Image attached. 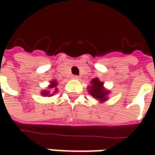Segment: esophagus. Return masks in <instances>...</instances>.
Here are the masks:
<instances>
[{"mask_svg":"<svg viewBox=\"0 0 155 155\" xmlns=\"http://www.w3.org/2000/svg\"><path fill=\"white\" fill-rule=\"evenodd\" d=\"M79 76L78 75H73V79H75V80H78L79 79Z\"/></svg>","mask_w":155,"mask_h":155,"instance_id":"esophagus-1","label":"esophagus"}]
</instances>
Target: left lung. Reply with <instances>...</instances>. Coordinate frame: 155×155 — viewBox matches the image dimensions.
I'll return each instance as SVG.
<instances>
[{
    "label": "left lung",
    "mask_w": 155,
    "mask_h": 155,
    "mask_svg": "<svg viewBox=\"0 0 155 155\" xmlns=\"http://www.w3.org/2000/svg\"><path fill=\"white\" fill-rule=\"evenodd\" d=\"M88 93L93 97L100 101V102H103L107 100V94H109V91L105 89L103 82L100 81L98 78H94L91 81V86L88 87Z\"/></svg>",
    "instance_id": "8db88e82"
}]
</instances>
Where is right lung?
<instances>
[{"label":"right lung","instance_id":"1","mask_svg":"<svg viewBox=\"0 0 155 155\" xmlns=\"http://www.w3.org/2000/svg\"><path fill=\"white\" fill-rule=\"evenodd\" d=\"M57 82H56V81H50V85L48 86V88L50 89V90H44L41 92V95H43V96H48V97H50L52 96L53 94H54V93H56L57 92ZM54 90V91L53 90ZM54 91L53 93H51V91Z\"/></svg>","mask_w":155,"mask_h":155}]
</instances>
